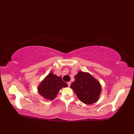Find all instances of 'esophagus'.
I'll use <instances>...</instances> for the list:
<instances>
[{"label": "esophagus", "instance_id": "1", "mask_svg": "<svg viewBox=\"0 0 134 134\" xmlns=\"http://www.w3.org/2000/svg\"><path fill=\"white\" fill-rule=\"evenodd\" d=\"M71 82H67V85H68V86H69V87L70 86V85H71Z\"/></svg>", "mask_w": 134, "mask_h": 134}]
</instances>
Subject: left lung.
Returning <instances> with one entry per match:
<instances>
[{
    "mask_svg": "<svg viewBox=\"0 0 134 134\" xmlns=\"http://www.w3.org/2000/svg\"><path fill=\"white\" fill-rule=\"evenodd\" d=\"M70 87L76 96L86 104H92L98 101L101 92L99 82L89 73L79 71Z\"/></svg>",
    "mask_w": 134,
    "mask_h": 134,
    "instance_id": "left-lung-1",
    "label": "left lung"
}]
</instances>
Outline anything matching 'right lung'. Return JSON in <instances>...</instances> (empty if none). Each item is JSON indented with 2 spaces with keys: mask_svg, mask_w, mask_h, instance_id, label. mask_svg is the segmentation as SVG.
<instances>
[{
  "mask_svg": "<svg viewBox=\"0 0 134 134\" xmlns=\"http://www.w3.org/2000/svg\"><path fill=\"white\" fill-rule=\"evenodd\" d=\"M67 84L62 80L60 76L49 73L37 88L40 94L48 100H53L63 87H67Z\"/></svg>",
  "mask_w": 134,
  "mask_h": 134,
  "instance_id": "add662e5",
  "label": "right lung"
}]
</instances>
